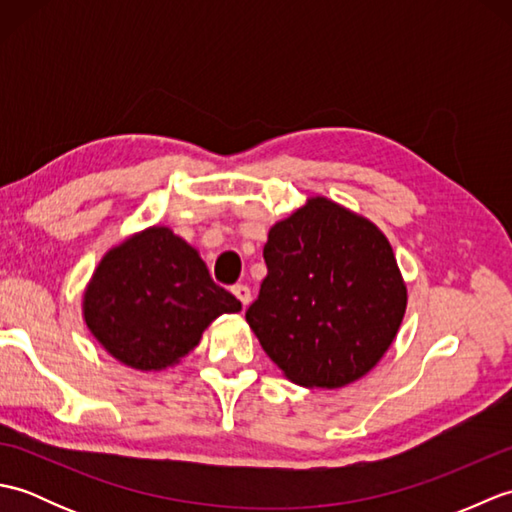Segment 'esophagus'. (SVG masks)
<instances>
[{
	"label": "esophagus",
	"instance_id": "34e87169",
	"mask_svg": "<svg viewBox=\"0 0 512 512\" xmlns=\"http://www.w3.org/2000/svg\"><path fill=\"white\" fill-rule=\"evenodd\" d=\"M233 295L242 301V306L246 308L248 303H250V288L248 286H244V284H237V286H233Z\"/></svg>",
	"mask_w": 512,
	"mask_h": 512
}]
</instances>
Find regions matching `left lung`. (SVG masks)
Listing matches in <instances>:
<instances>
[{
	"label": "left lung",
	"mask_w": 512,
	"mask_h": 512,
	"mask_svg": "<svg viewBox=\"0 0 512 512\" xmlns=\"http://www.w3.org/2000/svg\"><path fill=\"white\" fill-rule=\"evenodd\" d=\"M264 259L246 321L288 380L339 389L376 367L405 317L407 286L374 222L314 195L270 228Z\"/></svg>",
	"instance_id": "1"
}]
</instances>
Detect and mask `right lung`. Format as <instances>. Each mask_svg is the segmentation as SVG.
<instances>
[{"instance_id":"add662e5","label":"right lung","mask_w":512,"mask_h":512,"mask_svg":"<svg viewBox=\"0 0 512 512\" xmlns=\"http://www.w3.org/2000/svg\"><path fill=\"white\" fill-rule=\"evenodd\" d=\"M239 310L198 250L167 226H149L107 250L83 295L94 339L140 372L176 365L220 314Z\"/></svg>"}]
</instances>
